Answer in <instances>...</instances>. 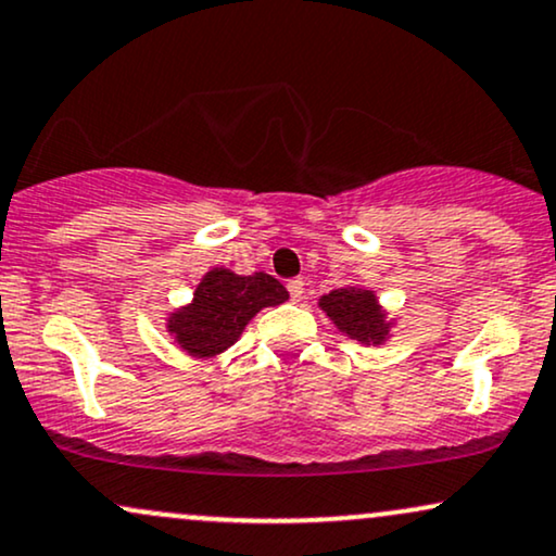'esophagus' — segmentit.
<instances>
[{"label": "esophagus", "instance_id": "obj_1", "mask_svg": "<svg viewBox=\"0 0 556 556\" xmlns=\"http://www.w3.org/2000/svg\"><path fill=\"white\" fill-rule=\"evenodd\" d=\"M287 292H290V298L292 300H300L303 298V292H305V282L303 279H290V282H287Z\"/></svg>", "mask_w": 556, "mask_h": 556}]
</instances>
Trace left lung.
Masks as SVG:
<instances>
[{
	"label": "left lung",
	"mask_w": 556,
	"mask_h": 556,
	"mask_svg": "<svg viewBox=\"0 0 556 556\" xmlns=\"http://www.w3.org/2000/svg\"><path fill=\"white\" fill-rule=\"evenodd\" d=\"M320 307L346 337L357 342H383L386 324L383 313L378 311L376 295L359 287H342L320 298Z\"/></svg>",
	"instance_id": "1"
}]
</instances>
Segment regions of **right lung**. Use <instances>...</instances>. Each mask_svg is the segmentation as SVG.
<instances>
[{"mask_svg": "<svg viewBox=\"0 0 556 556\" xmlns=\"http://www.w3.org/2000/svg\"><path fill=\"white\" fill-rule=\"evenodd\" d=\"M287 290L269 274L238 277L212 269L193 292V303L170 318V331L186 352L210 357L230 346L261 307L279 305Z\"/></svg>", "mask_w": 556, "mask_h": 556, "instance_id": "add662e5", "label": "right lung"}]
</instances>
